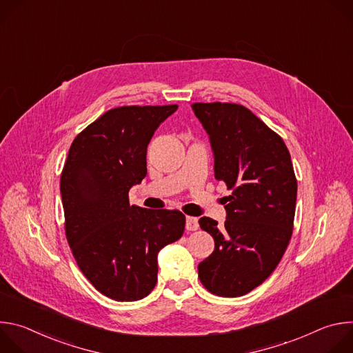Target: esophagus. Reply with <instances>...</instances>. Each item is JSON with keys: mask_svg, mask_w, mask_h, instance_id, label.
<instances>
[{"mask_svg": "<svg viewBox=\"0 0 353 353\" xmlns=\"http://www.w3.org/2000/svg\"><path fill=\"white\" fill-rule=\"evenodd\" d=\"M199 228L198 225V219L194 216H187L185 218V229L187 230H196Z\"/></svg>", "mask_w": 353, "mask_h": 353, "instance_id": "1", "label": "esophagus"}]
</instances>
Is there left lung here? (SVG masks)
I'll return each instance as SVG.
<instances>
[{
	"label": "left lung",
	"instance_id": "obj_1",
	"mask_svg": "<svg viewBox=\"0 0 353 353\" xmlns=\"http://www.w3.org/2000/svg\"><path fill=\"white\" fill-rule=\"evenodd\" d=\"M210 135L215 179L232 190L225 226L204 216L215 240L198 276L211 293L237 297L261 285L279 264L293 232L297 181L283 139L236 103H194Z\"/></svg>",
	"mask_w": 353,
	"mask_h": 353
}]
</instances>
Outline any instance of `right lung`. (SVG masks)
<instances>
[{
  "instance_id": "right-lung-1",
  "label": "right lung",
  "mask_w": 353,
  "mask_h": 353,
  "mask_svg": "<svg viewBox=\"0 0 353 353\" xmlns=\"http://www.w3.org/2000/svg\"><path fill=\"white\" fill-rule=\"evenodd\" d=\"M177 105L123 106L100 116L71 143L60 190L65 236L86 279L105 296L135 301L158 281V253L183 236L177 210L130 205L146 176V148Z\"/></svg>"
}]
</instances>
